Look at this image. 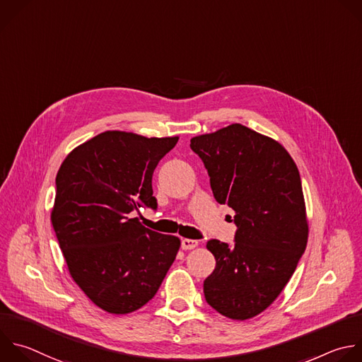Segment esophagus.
Instances as JSON below:
<instances>
[{
    "label": "esophagus",
    "mask_w": 362,
    "mask_h": 362,
    "mask_svg": "<svg viewBox=\"0 0 362 362\" xmlns=\"http://www.w3.org/2000/svg\"><path fill=\"white\" fill-rule=\"evenodd\" d=\"M199 242L197 240H192V238H183L182 240V249L183 250H192L194 247H197Z\"/></svg>",
    "instance_id": "34e87169"
}]
</instances>
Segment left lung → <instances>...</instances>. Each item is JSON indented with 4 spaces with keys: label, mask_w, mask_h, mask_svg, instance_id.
Here are the masks:
<instances>
[{
    "label": "left lung",
    "mask_w": 362,
    "mask_h": 362,
    "mask_svg": "<svg viewBox=\"0 0 362 362\" xmlns=\"http://www.w3.org/2000/svg\"><path fill=\"white\" fill-rule=\"evenodd\" d=\"M214 199L234 210V245L209 240L216 259L203 283L207 304L231 320L263 313L301 259L308 221L297 165L277 141L240 124L194 136Z\"/></svg>",
    "instance_id": "left-lung-1"
}]
</instances>
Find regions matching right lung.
Here are the masks:
<instances>
[{"mask_svg":"<svg viewBox=\"0 0 362 362\" xmlns=\"http://www.w3.org/2000/svg\"><path fill=\"white\" fill-rule=\"evenodd\" d=\"M179 136L106 131L75 148L55 183L51 221L74 281L99 308L129 314L158 293L180 247L131 211L156 209L152 176Z\"/></svg>","mask_w":362,"mask_h":362,"instance_id":"1","label":"right lung"}]
</instances>
